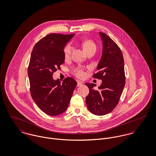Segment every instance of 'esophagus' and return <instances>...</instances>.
Returning <instances> with one entry per match:
<instances>
[{
	"mask_svg": "<svg viewBox=\"0 0 156 156\" xmlns=\"http://www.w3.org/2000/svg\"><path fill=\"white\" fill-rule=\"evenodd\" d=\"M82 82H80V81H78L77 82V86L78 87H81V86H82Z\"/></svg>",
	"mask_w": 156,
	"mask_h": 156,
	"instance_id": "1",
	"label": "esophagus"
}]
</instances>
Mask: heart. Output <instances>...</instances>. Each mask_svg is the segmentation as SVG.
<instances>
[{
	"label": "heart",
	"instance_id": "b5f03b06",
	"mask_svg": "<svg viewBox=\"0 0 156 156\" xmlns=\"http://www.w3.org/2000/svg\"><path fill=\"white\" fill-rule=\"evenodd\" d=\"M93 47L96 48V45L91 40H86L83 43V48L85 51H87L88 50ZM71 46L69 44H67L64 49V55L66 58H69L71 54ZM73 71L78 77H82L84 75L83 71L80 69L79 68H76L73 69Z\"/></svg>",
	"mask_w": 156,
	"mask_h": 156
}]
</instances>
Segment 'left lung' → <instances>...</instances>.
<instances>
[{"instance_id": "left-lung-1", "label": "left lung", "mask_w": 156, "mask_h": 156, "mask_svg": "<svg viewBox=\"0 0 156 156\" xmlns=\"http://www.w3.org/2000/svg\"><path fill=\"white\" fill-rule=\"evenodd\" d=\"M102 40L101 58L97 69L98 72L93 77L101 79L102 83L94 89L95 84L86 83L89 94L86 103L90 112L102 116L111 112L117 106L126 83L124 62L122 51L111 38L99 32Z\"/></svg>"}]
</instances>
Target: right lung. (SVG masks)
<instances>
[{"label": "right lung", "instance_id": "obj_1", "mask_svg": "<svg viewBox=\"0 0 156 156\" xmlns=\"http://www.w3.org/2000/svg\"><path fill=\"white\" fill-rule=\"evenodd\" d=\"M74 35H47L35 45L31 53L27 69L30 94L37 106L50 116L59 115L67 110L77 85L72 77L61 82L52 76L64 63V49Z\"/></svg>", "mask_w": 156, "mask_h": 156}]
</instances>
